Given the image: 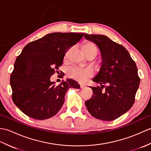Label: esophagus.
Returning a JSON list of instances; mask_svg holds the SVG:
<instances>
[{
    "instance_id": "esophagus-1",
    "label": "esophagus",
    "mask_w": 151,
    "mask_h": 151,
    "mask_svg": "<svg viewBox=\"0 0 151 151\" xmlns=\"http://www.w3.org/2000/svg\"><path fill=\"white\" fill-rule=\"evenodd\" d=\"M80 88H81V89H83V88H85V85H84V84H80Z\"/></svg>"
}]
</instances>
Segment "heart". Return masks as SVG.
<instances>
[{"instance_id": "b5f03b06", "label": "heart", "mask_w": 151, "mask_h": 151, "mask_svg": "<svg viewBox=\"0 0 151 151\" xmlns=\"http://www.w3.org/2000/svg\"><path fill=\"white\" fill-rule=\"evenodd\" d=\"M82 49L86 55L90 53L99 52V48L94 43L88 41L82 45ZM67 75L69 77L75 79L80 82H84L88 78L93 75V71L90 68H82V67L73 66L67 70Z\"/></svg>"}]
</instances>
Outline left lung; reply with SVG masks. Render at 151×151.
I'll return each instance as SVG.
<instances>
[{
    "label": "left lung",
    "mask_w": 151,
    "mask_h": 151,
    "mask_svg": "<svg viewBox=\"0 0 151 151\" xmlns=\"http://www.w3.org/2000/svg\"><path fill=\"white\" fill-rule=\"evenodd\" d=\"M84 37L99 47L102 60L98 75L93 78L101 86L91 87L93 95L85 102L86 106L98 119L115 120L126 113L135 101L140 83L136 64L123 45L107 36L85 34Z\"/></svg>",
    "instance_id": "8db88e82"
}]
</instances>
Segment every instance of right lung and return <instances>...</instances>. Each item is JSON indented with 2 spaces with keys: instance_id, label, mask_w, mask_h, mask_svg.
I'll use <instances>...</instances> for the list:
<instances>
[{
  "instance_id": "1",
  "label": "right lung",
  "mask_w": 151,
  "mask_h": 151,
  "mask_svg": "<svg viewBox=\"0 0 151 151\" xmlns=\"http://www.w3.org/2000/svg\"><path fill=\"white\" fill-rule=\"evenodd\" d=\"M83 33H51L27 44L16 58L10 76L12 100L21 111L37 120L55 115L63 104L67 91L80 88L72 79L58 86L50 76L62 65L67 50Z\"/></svg>"
}]
</instances>
